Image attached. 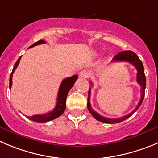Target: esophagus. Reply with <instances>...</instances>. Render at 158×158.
Masks as SVG:
<instances>
[{"instance_id": "34e87169", "label": "esophagus", "mask_w": 158, "mask_h": 158, "mask_svg": "<svg viewBox=\"0 0 158 158\" xmlns=\"http://www.w3.org/2000/svg\"><path fill=\"white\" fill-rule=\"evenodd\" d=\"M80 78H88L89 76V72L87 70H82L79 74Z\"/></svg>"}]
</instances>
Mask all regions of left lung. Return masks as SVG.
I'll list each match as a JSON object with an SVG mask.
<instances>
[{"instance_id":"8db88e82","label":"left lung","mask_w":158,"mask_h":158,"mask_svg":"<svg viewBox=\"0 0 158 158\" xmlns=\"http://www.w3.org/2000/svg\"><path fill=\"white\" fill-rule=\"evenodd\" d=\"M112 61H127L129 62L130 64H132L134 67L137 70V74H136V81L137 82L139 83V86H141V99L139 101V104L136 106L135 109L132 110L130 114H127L126 116H123L122 118H107L103 117L101 114H99L98 113H97L94 110H93L92 107L90 105V88L89 89V92H88V101H87V107L88 110H89V112L92 114V115L94 116V118H96L97 120L100 121L101 122H104V123H108V124H115L118 123V122H122V121L126 120L128 118L130 117L133 113H135L138 108L140 107V105L142 104L143 101L144 95H145V88H146V77L145 74H144V68L143 65V63L141 61L140 59L139 58V57L132 51H124L122 52L118 53L117 55L114 56L113 57ZM92 85V83H91Z\"/></svg>"}]
</instances>
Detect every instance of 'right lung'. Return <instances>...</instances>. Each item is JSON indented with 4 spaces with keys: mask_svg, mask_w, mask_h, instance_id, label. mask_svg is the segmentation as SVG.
<instances>
[{
    "mask_svg": "<svg viewBox=\"0 0 158 158\" xmlns=\"http://www.w3.org/2000/svg\"><path fill=\"white\" fill-rule=\"evenodd\" d=\"M46 44V41L40 40L37 41L35 44H33L32 45H31L29 48H33L35 46L39 45V44ZM21 57H19V58L18 59L16 63L15 64L14 68H13V70L11 73V76H10V80H9V87L11 89V85H12V76L13 73H14L15 70L16 68L18 67L19 64V61H20V59ZM78 79L77 75H75V76H72V77H68L66 79H64V80L61 82V86L59 88L58 90V94H57V104H56L55 107H54V110L52 111H50L48 113H46L44 114H36V115H32V117H27L28 118L30 119V120L33 121V122H50L51 120H54V119L57 118L59 116H61V114L64 113V110L66 108V98H67L68 93L69 92V90L71 89V88L73 86L75 82L76 81V79Z\"/></svg>",
    "mask_w": 158,
    "mask_h": 158,
    "instance_id": "right-lung-1",
    "label": "right lung"
}]
</instances>
